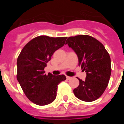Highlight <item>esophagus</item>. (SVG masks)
<instances>
[{"label":"esophagus","mask_w":124,"mask_h":124,"mask_svg":"<svg viewBox=\"0 0 124 124\" xmlns=\"http://www.w3.org/2000/svg\"><path fill=\"white\" fill-rule=\"evenodd\" d=\"M66 79H67V80H70L71 79V77H70V76H66Z\"/></svg>","instance_id":"esophagus-1"}]
</instances>
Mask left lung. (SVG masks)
<instances>
[{
  "instance_id": "1",
  "label": "left lung",
  "mask_w": 124,
  "mask_h": 124,
  "mask_svg": "<svg viewBox=\"0 0 124 124\" xmlns=\"http://www.w3.org/2000/svg\"><path fill=\"white\" fill-rule=\"evenodd\" d=\"M66 44L75 51L79 66L86 73L85 81L78 78L79 84L73 90L74 95L83 101H96L105 91L110 79L109 54L100 41L87 35L69 37Z\"/></svg>"
}]
</instances>
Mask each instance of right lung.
Instances as JSON below:
<instances>
[{"instance_id":"add662e5","label":"right lung","mask_w":124,"mask_h":124,"mask_svg":"<svg viewBox=\"0 0 124 124\" xmlns=\"http://www.w3.org/2000/svg\"><path fill=\"white\" fill-rule=\"evenodd\" d=\"M66 38L37 37L26 44L18 55L17 79L25 96L35 104L45 106L54 101L58 85L66 79L63 74H45L44 71L53 54L64 45Z\"/></svg>"}]
</instances>
